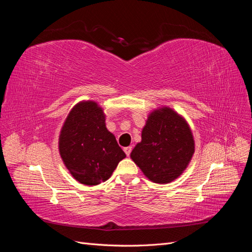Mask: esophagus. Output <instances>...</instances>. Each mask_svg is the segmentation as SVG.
<instances>
[{
	"label": "esophagus",
	"mask_w": 252,
	"mask_h": 252,
	"mask_svg": "<svg viewBox=\"0 0 252 252\" xmlns=\"http://www.w3.org/2000/svg\"><path fill=\"white\" fill-rule=\"evenodd\" d=\"M131 150H132V148H131L130 146H129V147H125V148H124V151H125V154H126V156H127V157L130 156V154H131Z\"/></svg>",
	"instance_id": "esophagus-1"
}]
</instances>
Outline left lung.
Segmentation results:
<instances>
[{"label":"left lung","instance_id":"1","mask_svg":"<svg viewBox=\"0 0 252 252\" xmlns=\"http://www.w3.org/2000/svg\"><path fill=\"white\" fill-rule=\"evenodd\" d=\"M194 152V141L186 121L170 108L152 111L131 158L146 177L167 184L185 170Z\"/></svg>","mask_w":252,"mask_h":252}]
</instances>
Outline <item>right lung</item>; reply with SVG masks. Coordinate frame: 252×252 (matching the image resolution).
Wrapping results in <instances>:
<instances>
[{
    "label": "right lung",
    "mask_w": 252,
    "mask_h": 252,
    "mask_svg": "<svg viewBox=\"0 0 252 252\" xmlns=\"http://www.w3.org/2000/svg\"><path fill=\"white\" fill-rule=\"evenodd\" d=\"M60 155L72 177L84 185L108 180L126 155L105 125L95 102H81L68 114L59 139Z\"/></svg>",
    "instance_id": "right-lung-1"
}]
</instances>
